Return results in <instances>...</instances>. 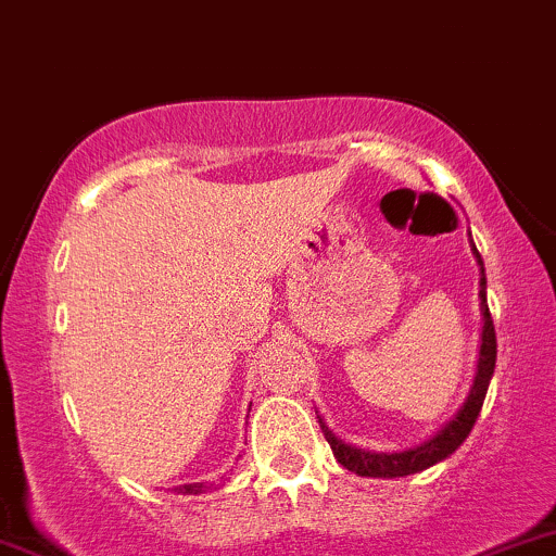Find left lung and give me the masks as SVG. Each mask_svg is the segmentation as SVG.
<instances>
[{
	"label": "left lung",
	"instance_id": "left-lung-1",
	"mask_svg": "<svg viewBox=\"0 0 556 556\" xmlns=\"http://www.w3.org/2000/svg\"><path fill=\"white\" fill-rule=\"evenodd\" d=\"M476 258L478 264H481V292H478V295H481V311H483L481 358H478V374H476L473 389H470L468 400H465L460 413H457V416L437 433V437H431L429 442L413 446V450H405V452H392V455H387V452H366V450H358V446L344 444L329 431V426L318 418L324 437H327L331 452H334L337 463H340L342 468L368 478H400V476L420 473V470L431 468V465L442 463L444 457H450L452 452L468 439L470 429L476 426L478 413H481L483 407V400H486L491 374H494V366H496V331L486 305V274H483V261L478 251H476Z\"/></svg>",
	"mask_w": 556,
	"mask_h": 556
}]
</instances>
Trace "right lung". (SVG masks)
<instances>
[{
  "label": "right lung",
  "instance_id": "right-lung-1",
  "mask_svg": "<svg viewBox=\"0 0 556 556\" xmlns=\"http://www.w3.org/2000/svg\"><path fill=\"white\" fill-rule=\"evenodd\" d=\"M206 489V483H185V486H180L182 494H203Z\"/></svg>",
  "mask_w": 556,
  "mask_h": 556
}]
</instances>
